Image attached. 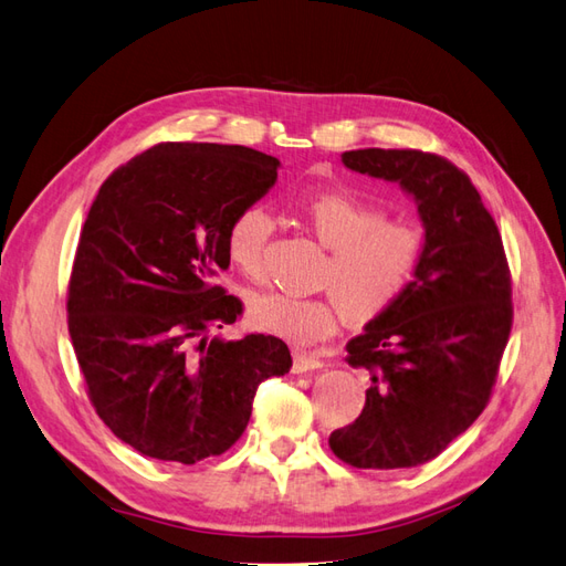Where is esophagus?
<instances>
[{
	"instance_id": "esophagus-1",
	"label": "esophagus",
	"mask_w": 566,
	"mask_h": 566,
	"mask_svg": "<svg viewBox=\"0 0 566 566\" xmlns=\"http://www.w3.org/2000/svg\"><path fill=\"white\" fill-rule=\"evenodd\" d=\"M315 368H323V360L317 356H311L306 352H296L294 354V373H306V370H315Z\"/></svg>"
}]
</instances>
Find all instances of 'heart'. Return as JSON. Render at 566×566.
Segmentation results:
<instances>
[{
    "instance_id": "obj_1",
    "label": "heart",
    "mask_w": 566,
    "mask_h": 566,
    "mask_svg": "<svg viewBox=\"0 0 566 566\" xmlns=\"http://www.w3.org/2000/svg\"><path fill=\"white\" fill-rule=\"evenodd\" d=\"M298 212L317 243L329 251L321 277L329 296L260 294L249 306L251 323L289 344L313 346L335 335L339 313L354 325H366L392 311L421 263V231L385 220L370 202L344 191L315 193L301 202ZM272 231L265 208H243L227 229L231 265L253 280L260 277Z\"/></svg>"
}]
</instances>
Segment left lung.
Listing matches in <instances>:
<instances>
[{"instance_id": "obj_1", "label": "left lung", "mask_w": 566, "mask_h": 566, "mask_svg": "<svg viewBox=\"0 0 566 566\" xmlns=\"http://www.w3.org/2000/svg\"><path fill=\"white\" fill-rule=\"evenodd\" d=\"M342 163L416 202L423 253L397 306L346 344L370 387L329 447L356 469L418 467L473 426L495 385L512 329L502 237L471 179L438 155L366 148Z\"/></svg>"}]
</instances>
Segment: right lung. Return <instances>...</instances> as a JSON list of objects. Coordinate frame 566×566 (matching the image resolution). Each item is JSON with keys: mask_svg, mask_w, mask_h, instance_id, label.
I'll return each mask as SVG.
<instances>
[{"mask_svg": "<svg viewBox=\"0 0 566 566\" xmlns=\"http://www.w3.org/2000/svg\"><path fill=\"white\" fill-rule=\"evenodd\" d=\"M243 145L159 143L99 188L69 284V332L97 416L136 452L196 463L249 426L258 385L292 368L272 335L224 339L241 301L212 286L227 229L277 181Z\"/></svg>", "mask_w": 566, "mask_h": 566, "instance_id": "obj_1", "label": "right lung"}]
</instances>
